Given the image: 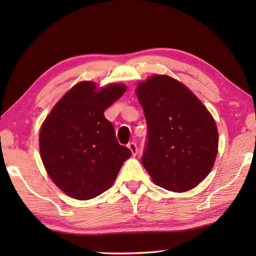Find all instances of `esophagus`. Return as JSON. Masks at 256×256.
Returning a JSON list of instances; mask_svg holds the SVG:
<instances>
[{"label":"esophagus","mask_w":256,"mask_h":256,"mask_svg":"<svg viewBox=\"0 0 256 256\" xmlns=\"http://www.w3.org/2000/svg\"><path fill=\"white\" fill-rule=\"evenodd\" d=\"M128 146V149L131 150V152H132L133 156H136L138 154V146H136V142H130Z\"/></svg>","instance_id":"esophagus-1"}]
</instances>
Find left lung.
I'll use <instances>...</instances> for the list:
<instances>
[{"mask_svg":"<svg viewBox=\"0 0 256 256\" xmlns=\"http://www.w3.org/2000/svg\"><path fill=\"white\" fill-rule=\"evenodd\" d=\"M146 120L141 162L154 183L186 192L206 178L218 154V130L212 115L188 86L154 74L136 90Z\"/></svg>","mask_w":256,"mask_h":256,"instance_id":"1","label":"left lung"}]
</instances>
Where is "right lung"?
Returning a JSON list of instances; mask_svg holds the SVG:
<instances>
[{"mask_svg": "<svg viewBox=\"0 0 256 256\" xmlns=\"http://www.w3.org/2000/svg\"><path fill=\"white\" fill-rule=\"evenodd\" d=\"M126 86L97 89L82 81L53 107L40 133V157L60 190L76 200H89L110 188L131 150L120 146L112 124L104 116Z\"/></svg>", "mask_w": 256, "mask_h": 256, "instance_id": "right-lung-1", "label": "right lung"}]
</instances>
